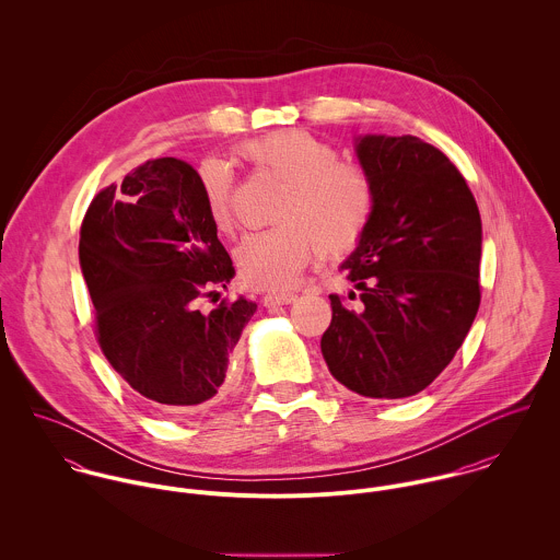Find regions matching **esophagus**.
<instances>
[{
    "mask_svg": "<svg viewBox=\"0 0 560 560\" xmlns=\"http://www.w3.org/2000/svg\"><path fill=\"white\" fill-rule=\"evenodd\" d=\"M298 295L295 293H287V291H280V293H267L262 298V304L265 306H284V304H291L295 302Z\"/></svg>",
    "mask_w": 560,
    "mask_h": 560,
    "instance_id": "34e87169",
    "label": "esophagus"
}]
</instances>
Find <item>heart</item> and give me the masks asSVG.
I'll return each mask as SVG.
<instances>
[{"label": "heart", "instance_id": "1", "mask_svg": "<svg viewBox=\"0 0 560 560\" xmlns=\"http://www.w3.org/2000/svg\"><path fill=\"white\" fill-rule=\"evenodd\" d=\"M237 155L284 185L273 211L278 226L247 235L235 252L245 284L269 291L289 289L319 247L338 256L362 240L375 211L373 178L360 163L338 160L329 142L304 129H289L245 142ZM200 189L211 222L220 233H229L233 229L231 170L220 161H205Z\"/></svg>", "mask_w": 560, "mask_h": 560}]
</instances>
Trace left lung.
<instances>
[{
    "mask_svg": "<svg viewBox=\"0 0 560 560\" xmlns=\"http://www.w3.org/2000/svg\"><path fill=\"white\" fill-rule=\"evenodd\" d=\"M355 155L375 185L373 218L340 265L360 302L329 295L320 353L345 388L405 399L451 364L479 313V207L453 161L416 136H364Z\"/></svg>",
    "mask_w": 560,
    "mask_h": 560,
    "instance_id": "left-lung-1",
    "label": "left lung"
}]
</instances>
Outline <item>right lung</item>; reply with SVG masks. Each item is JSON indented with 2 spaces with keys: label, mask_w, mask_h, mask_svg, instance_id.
<instances>
[{
  "label": "right lung",
  "mask_w": 560,
  "mask_h": 560,
  "mask_svg": "<svg viewBox=\"0 0 560 560\" xmlns=\"http://www.w3.org/2000/svg\"><path fill=\"white\" fill-rule=\"evenodd\" d=\"M80 265L101 351L138 395L183 413L233 384L231 355L256 304L196 308L235 267L189 163L147 161L101 189L81 222Z\"/></svg>",
  "instance_id": "add662e5"
}]
</instances>
